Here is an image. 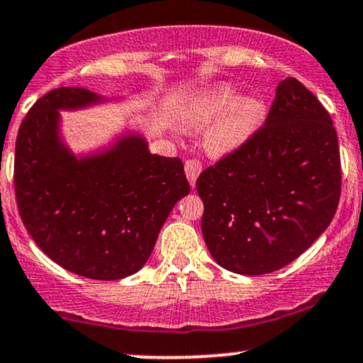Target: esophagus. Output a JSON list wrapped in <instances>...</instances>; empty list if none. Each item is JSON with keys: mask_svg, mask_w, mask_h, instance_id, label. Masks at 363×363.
I'll return each mask as SVG.
<instances>
[{"mask_svg": "<svg viewBox=\"0 0 363 363\" xmlns=\"http://www.w3.org/2000/svg\"><path fill=\"white\" fill-rule=\"evenodd\" d=\"M184 170H186L187 181H189V184L194 187L196 179L199 177V174H201V170H203L201 162L194 160V158H191V160H187L186 164H184Z\"/></svg>", "mask_w": 363, "mask_h": 363, "instance_id": "34e87169", "label": "esophagus"}]
</instances>
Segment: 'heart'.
<instances>
[{
    "label": "heart",
    "mask_w": 363,
    "mask_h": 363,
    "mask_svg": "<svg viewBox=\"0 0 363 363\" xmlns=\"http://www.w3.org/2000/svg\"><path fill=\"white\" fill-rule=\"evenodd\" d=\"M234 96L235 86L232 83H216L187 112L186 124L189 128H203L216 119L205 133L206 150L213 155H228L242 148L257 131L264 116L259 99Z\"/></svg>",
    "instance_id": "1"
}]
</instances>
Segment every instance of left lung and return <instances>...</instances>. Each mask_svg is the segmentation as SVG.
<instances>
[{"label":"left lung","mask_w":363,"mask_h":363,"mask_svg":"<svg viewBox=\"0 0 363 363\" xmlns=\"http://www.w3.org/2000/svg\"><path fill=\"white\" fill-rule=\"evenodd\" d=\"M201 230L220 266L266 274L297 259L331 223L341 191L336 129L295 78L277 89L264 126L196 181Z\"/></svg>","instance_id":"left-lung-1"}]
</instances>
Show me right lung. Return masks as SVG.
Wrapping results in <instances>:
<instances>
[{
    "label": "right lung",
    "instance_id": "add662e5",
    "mask_svg": "<svg viewBox=\"0 0 363 363\" xmlns=\"http://www.w3.org/2000/svg\"><path fill=\"white\" fill-rule=\"evenodd\" d=\"M111 101L118 99L82 86L51 90L22 121L15 147L16 205L28 234L65 269L107 281L143 268L162 225L191 191L181 158L150 153L136 129L86 153L68 147L61 111Z\"/></svg>",
    "mask_w": 363,
    "mask_h": 363
}]
</instances>
